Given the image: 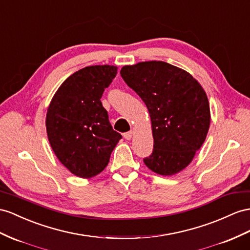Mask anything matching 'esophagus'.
I'll use <instances>...</instances> for the list:
<instances>
[{
    "instance_id": "obj_1",
    "label": "esophagus",
    "mask_w": 250,
    "mask_h": 250,
    "mask_svg": "<svg viewBox=\"0 0 250 250\" xmlns=\"http://www.w3.org/2000/svg\"><path fill=\"white\" fill-rule=\"evenodd\" d=\"M132 136H133V132H132V131L126 132V133L124 134V137H125L126 140H130V139L132 138Z\"/></svg>"
}]
</instances>
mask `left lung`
I'll return each instance as SVG.
<instances>
[{
	"instance_id": "1",
	"label": "left lung",
	"mask_w": 250,
	"mask_h": 250,
	"mask_svg": "<svg viewBox=\"0 0 250 250\" xmlns=\"http://www.w3.org/2000/svg\"><path fill=\"white\" fill-rule=\"evenodd\" d=\"M120 75L150 114L154 149L144 159L146 167L164 176L187 168L210 126L209 101L200 82L164 61L125 65Z\"/></svg>"
}]
</instances>
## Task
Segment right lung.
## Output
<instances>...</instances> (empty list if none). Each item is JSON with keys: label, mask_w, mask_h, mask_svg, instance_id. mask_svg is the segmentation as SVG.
I'll use <instances>...</instances> for the list:
<instances>
[{"label": "right lung", "mask_w": 250, "mask_h": 250, "mask_svg": "<svg viewBox=\"0 0 250 250\" xmlns=\"http://www.w3.org/2000/svg\"><path fill=\"white\" fill-rule=\"evenodd\" d=\"M117 69L106 64L79 69L62 83L48 105L45 125L50 146L78 177L91 178L104 171L121 139L100 101Z\"/></svg>", "instance_id": "obj_1"}]
</instances>
